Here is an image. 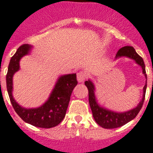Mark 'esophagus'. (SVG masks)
Listing matches in <instances>:
<instances>
[{
    "label": "esophagus",
    "instance_id": "esophagus-1",
    "mask_svg": "<svg viewBox=\"0 0 153 153\" xmlns=\"http://www.w3.org/2000/svg\"><path fill=\"white\" fill-rule=\"evenodd\" d=\"M87 78V74L83 71H80L77 74V79H78V81L79 82H84Z\"/></svg>",
    "mask_w": 153,
    "mask_h": 153
}]
</instances>
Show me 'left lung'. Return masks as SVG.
<instances>
[{
    "label": "left lung",
    "mask_w": 153,
    "mask_h": 153,
    "mask_svg": "<svg viewBox=\"0 0 153 153\" xmlns=\"http://www.w3.org/2000/svg\"><path fill=\"white\" fill-rule=\"evenodd\" d=\"M121 56H127L130 58H132L136 62V63L139 64L143 69V73L144 74L147 79L146 71H145V65H144L143 58L136 53L135 49L132 46H124L120 49L116 53V57H121ZM85 85L87 86L88 89V95H89V103L91 109L93 117L95 119V122L101 126L102 128H107V129H111V128H116L121 126L124 125L129 121L133 120L136 115H138L139 111L141 109L142 106L144 104V98H145V92H146L147 84L144 87V95L143 99L139 103V105L136 108L132 110L128 111L123 113H116L111 111L106 110L104 108H101L98 105L96 100H95V87L91 82H85Z\"/></svg>",
    "instance_id": "left-lung-1"
}]
</instances>
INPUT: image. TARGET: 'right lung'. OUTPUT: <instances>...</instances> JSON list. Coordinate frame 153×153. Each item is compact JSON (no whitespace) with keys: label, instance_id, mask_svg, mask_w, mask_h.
I'll list each match as a JSON object with an SVG mask.
<instances>
[{"label":"right lung","instance_id":"1","mask_svg":"<svg viewBox=\"0 0 153 153\" xmlns=\"http://www.w3.org/2000/svg\"><path fill=\"white\" fill-rule=\"evenodd\" d=\"M30 46L23 44L17 49L10 59L6 74L7 91L13 108L20 117L31 125L42 128H51L61 123L65 117L73 89L78 83L76 74H67L59 78L51 97L45 104L38 108L25 109L20 107L12 95L13 76L19 70V61L27 54Z\"/></svg>","mask_w":153,"mask_h":153}]
</instances>
